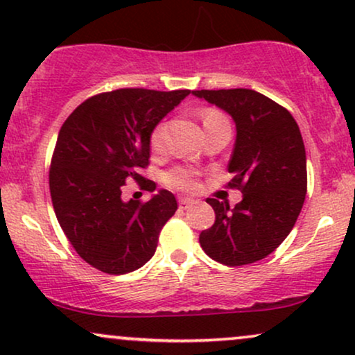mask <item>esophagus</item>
<instances>
[{
  "mask_svg": "<svg viewBox=\"0 0 355 355\" xmlns=\"http://www.w3.org/2000/svg\"><path fill=\"white\" fill-rule=\"evenodd\" d=\"M191 205H194V199H189V198H181L179 199V209H189Z\"/></svg>",
  "mask_w": 355,
  "mask_h": 355,
  "instance_id": "esophagus-1",
  "label": "esophagus"
}]
</instances>
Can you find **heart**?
Returning a JSON list of instances; mask_svg holds the SVG:
<instances>
[{"label": "heart", "instance_id": "b5f03b06", "mask_svg": "<svg viewBox=\"0 0 355 355\" xmlns=\"http://www.w3.org/2000/svg\"><path fill=\"white\" fill-rule=\"evenodd\" d=\"M222 121H227V120L220 112L209 108V110H205L202 113L204 130L211 128V126H214V125L222 123ZM150 143H151L153 150H156V151H159L161 148H163V126L157 125L156 128L153 130ZM166 182H168L169 186L178 187V189H184V191H192L198 187V178H196V173L194 171L186 169V168L171 169L169 173L166 174Z\"/></svg>", "mask_w": 355, "mask_h": 355}]
</instances>
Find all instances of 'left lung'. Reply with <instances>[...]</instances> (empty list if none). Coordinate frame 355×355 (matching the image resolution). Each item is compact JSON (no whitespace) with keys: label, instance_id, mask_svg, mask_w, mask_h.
<instances>
[{"label":"left lung","instance_id":"8db88e82","mask_svg":"<svg viewBox=\"0 0 355 355\" xmlns=\"http://www.w3.org/2000/svg\"><path fill=\"white\" fill-rule=\"evenodd\" d=\"M192 95L235 121L237 138L229 163L235 178L229 186L242 191L235 207L207 199L216 222L200 232V247L222 265L253 263L278 248L303 207L308 174L300 126L286 108L255 90H194Z\"/></svg>","mask_w":355,"mask_h":355}]
</instances>
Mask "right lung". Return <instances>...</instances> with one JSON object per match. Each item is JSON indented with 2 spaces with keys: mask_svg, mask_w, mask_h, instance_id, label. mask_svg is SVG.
Returning a JSON list of instances; mask_svg holds the SVG:
<instances>
[{
  "mask_svg": "<svg viewBox=\"0 0 355 355\" xmlns=\"http://www.w3.org/2000/svg\"><path fill=\"white\" fill-rule=\"evenodd\" d=\"M191 90L118 89L94 95L64 121L49 171L52 205L65 237L103 273L135 271L155 255L163 225L174 216V194L121 199L128 179L155 191L139 171L150 164L153 130ZM144 182L141 183V181Z\"/></svg>",
  "mask_w": 355,
  "mask_h": 355,
  "instance_id": "add662e5",
  "label": "right lung"
}]
</instances>
